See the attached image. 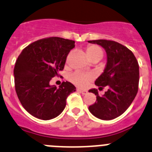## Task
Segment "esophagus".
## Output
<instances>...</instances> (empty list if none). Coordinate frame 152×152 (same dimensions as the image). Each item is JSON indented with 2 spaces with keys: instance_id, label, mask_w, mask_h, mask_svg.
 I'll list each match as a JSON object with an SVG mask.
<instances>
[{
  "instance_id": "esophagus-1",
  "label": "esophagus",
  "mask_w": 152,
  "mask_h": 152,
  "mask_svg": "<svg viewBox=\"0 0 152 152\" xmlns=\"http://www.w3.org/2000/svg\"><path fill=\"white\" fill-rule=\"evenodd\" d=\"M77 91H78L80 93H81L82 94H87V93H88V91H86V90L80 89V88H78V89H77Z\"/></svg>"
}]
</instances>
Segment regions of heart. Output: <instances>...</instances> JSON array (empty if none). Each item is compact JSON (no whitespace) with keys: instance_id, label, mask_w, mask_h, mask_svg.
Listing matches in <instances>:
<instances>
[{"instance_id":"b5f03b06","label":"heart","mask_w":152,"mask_h":152,"mask_svg":"<svg viewBox=\"0 0 152 152\" xmlns=\"http://www.w3.org/2000/svg\"><path fill=\"white\" fill-rule=\"evenodd\" d=\"M86 53L91 61H100L103 56V51L100 46L96 45H90L86 49ZM92 79V75L90 73L76 71L69 75V80L75 85L84 87Z\"/></svg>"}]
</instances>
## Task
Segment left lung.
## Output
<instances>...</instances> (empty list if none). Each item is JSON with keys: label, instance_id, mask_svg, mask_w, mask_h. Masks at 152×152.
I'll return each instance as SVG.
<instances>
[{"label": "left lung", "instance_id": "left-lung-1", "mask_svg": "<svg viewBox=\"0 0 152 152\" xmlns=\"http://www.w3.org/2000/svg\"><path fill=\"white\" fill-rule=\"evenodd\" d=\"M88 42L101 45L107 52V65L95 84L99 89L108 88L102 96L96 89L90 90L96 96V101L90 106L89 110L98 119H113L129 108L138 93L139 63L132 52L117 42L98 39Z\"/></svg>", "mask_w": 152, "mask_h": 152}]
</instances>
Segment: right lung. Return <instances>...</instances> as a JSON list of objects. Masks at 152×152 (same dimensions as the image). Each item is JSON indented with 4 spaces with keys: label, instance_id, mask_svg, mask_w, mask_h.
I'll return each instance as SVG.
<instances>
[{
    "label": "right lung",
    "instance_id": "right-lung-1",
    "mask_svg": "<svg viewBox=\"0 0 152 152\" xmlns=\"http://www.w3.org/2000/svg\"><path fill=\"white\" fill-rule=\"evenodd\" d=\"M75 41L60 37L37 40L23 49L13 70L15 90L23 108L42 120L56 118L64 110L66 100L76 91L72 83L63 81L59 88L49 84L64 69Z\"/></svg>",
    "mask_w": 152,
    "mask_h": 152
}]
</instances>
